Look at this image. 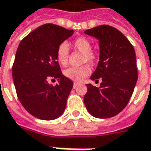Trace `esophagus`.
Returning <instances> with one entry per match:
<instances>
[{
  "label": "esophagus",
  "mask_w": 151,
  "mask_h": 151,
  "mask_svg": "<svg viewBox=\"0 0 151 151\" xmlns=\"http://www.w3.org/2000/svg\"><path fill=\"white\" fill-rule=\"evenodd\" d=\"M78 85H79V83H78V82H75V83H74V84H73V88L76 87Z\"/></svg>",
  "instance_id": "34e87169"
}]
</instances>
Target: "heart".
<instances>
[{
    "label": "heart",
    "instance_id": "obj_1",
    "mask_svg": "<svg viewBox=\"0 0 151 151\" xmlns=\"http://www.w3.org/2000/svg\"><path fill=\"white\" fill-rule=\"evenodd\" d=\"M74 49L82 53V63L95 65L96 63L99 55L95 50L91 49V42L85 37H77L70 43ZM55 57L60 65L65 66L69 61V50L65 43L60 44L55 50ZM91 72V66L85 64L79 67H70L64 71V76L74 81H81Z\"/></svg>",
    "mask_w": 151,
    "mask_h": 151
}]
</instances>
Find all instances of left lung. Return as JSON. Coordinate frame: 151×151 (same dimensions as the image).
Here are the masks:
<instances>
[{
  "label": "left lung",
  "mask_w": 151,
  "mask_h": 151,
  "mask_svg": "<svg viewBox=\"0 0 151 151\" xmlns=\"http://www.w3.org/2000/svg\"><path fill=\"white\" fill-rule=\"evenodd\" d=\"M84 32L99 40L100 60L91 79L102 80L99 88L86 85L85 106L94 117H113L127 106L138 79L134 47L113 26L101 25Z\"/></svg>",
  "instance_id": "1"
}]
</instances>
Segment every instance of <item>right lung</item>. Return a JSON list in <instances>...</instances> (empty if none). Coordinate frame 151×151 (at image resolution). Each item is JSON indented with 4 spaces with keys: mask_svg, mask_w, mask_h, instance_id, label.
<instances>
[{
    "mask_svg": "<svg viewBox=\"0 0 151 151\" xmlns=\"http://www.w3.org/2000/svg\"><path fill=\"white\" fill-rule=\"evenodd\" d=\"M74 33L54 24H45L23 38L12 65V77L19 101L31 115L45 120L63 114L73 82L64 76L55 50ZM58 80L55 86L49 81Z\"/></svg>",
    "mask_w": 151,
    "mask_h": 151,
    "instance_id": "obj_1",
    "label": "right lung"
}]
</instances>
